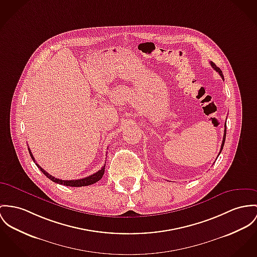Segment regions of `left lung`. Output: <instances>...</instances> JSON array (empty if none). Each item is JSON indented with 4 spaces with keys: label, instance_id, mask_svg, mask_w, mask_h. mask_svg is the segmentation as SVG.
I'll return each instance as SVG.
<instances>
[{
    "label": "left lung",
    "instance_id": "left-lung-1",
    "mask_svg": "<svg viewBox=\"0 0 257 257\" xmlns=\"http://www.w3.org/2000/svg\"><path fill=\"white\" fill-rule=\"evenodd\" d=\"M210 64H211V66L217 71L218 73L220 74V76L222 77V79L224 80V75H223V73H222V71H221V69L216 66V64L214 63V62H212V61H210ZM225 139H226V123H225V130H224V136H223V141H222V145H221V149H220V152H219V155L221 154V152H222V150H223V147H224V144H225Z\"/></svg>",
    "mask_w": 257,
    "mask_h": 257
}]
</instances>
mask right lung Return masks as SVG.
I'll return each instance as SVG.
<instances>
[{"label": "right lung", "mask_w": 257, "mask_h": 257, "mask_svg": "<svg viewBox=\"0 0 257 257\" xmlns=\"http://www.w3.org/2000/svg\"><path fill=\"white\" fill-rule=\"evenodd\" d=\"M28 151H29L30 157L33 159V161L35 162V158L33 157V155H32V153H31V151H30L29 148H28ZM35 163H36V162H35ZM36 165L38 166V168H39L40 170L44 173V175H46L51 181H53V182H55V183H58L59 185L69 186V187H84V186H89V185H92V184L97 183V182L102 177V175H103V173H104V167H105V165L102 166L101 169L99 170L98 172H96V173H94V174H92V175H90V176H88V177L83 178V179H78V180H60V179H58V178H55L54 176H52V175L49 174L48 172H46L41 166H39V164L36 163Z\"/></svg>", "instance_id": "right-lung-1"}]
</instances>
